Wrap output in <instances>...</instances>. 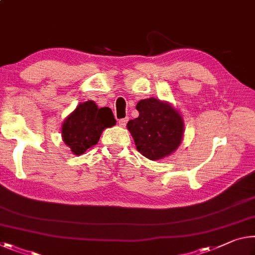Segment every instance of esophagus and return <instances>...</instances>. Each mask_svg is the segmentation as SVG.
Segmentation results:
<instances>
[{"label":"esophagus","instance_id":"1","mask_svg":"<svg viewBox=\"0 0 255 255\" xmlns=\"http://www.w3.org/2000/svg\"><path fill=\"white\" fill-rule=\"evenodd\" d=\"M128 118H124V119H120L119 120V126H121V127H126V125H127V123H128Z\"/></svg>","mask_w":255,"mask_h":255}]
</instances>
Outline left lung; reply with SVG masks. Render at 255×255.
<instances>
[{
    "label": "left lung",
    "mask_w": 255,
    "mask_h": 255,
    "mask_svg": "<svg viewBox=\"0 0 255 255\" xmlns=\"http://www.w3.org/2000/svg\"><path fill=\"white\" fill-rule=\"evenodd\" d=\"M136 109L138 118L129 120L127 127L138 152L149 160H159L176 151L184 134L178 111L154 98L139 101Z\"/></svg>",
    "instance_id": "8db88e82"
}]
</instances>
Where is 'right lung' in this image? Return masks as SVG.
<instances>
[{
  "label": "right lung",
  "instance_id": "add662e5",
  "mask_svg": "<svg viewBox=\"0 0 255 255\" xmlns=\"http://www.w3.org/2000/svg\"><path fill=\"white\" fill-rule=\"evenodd\" d=\"M110 108H98L93 101L80 103L64 120L62 137L74 154L79 155L98 144L104 129L116 125Z\"/></svg>",
  "mask_w": 255,
  "mask_h": 255
}]
</instances>
